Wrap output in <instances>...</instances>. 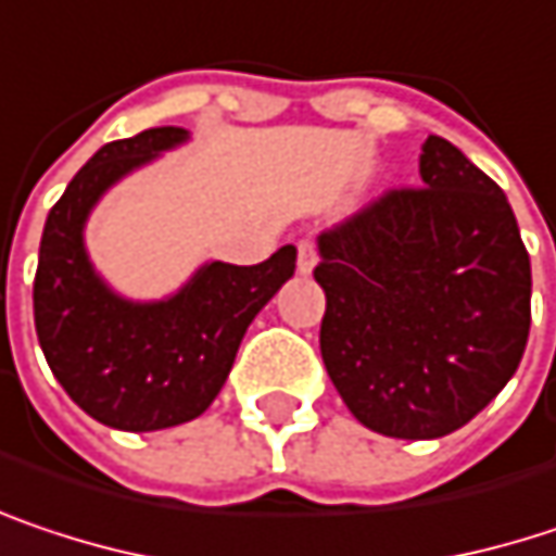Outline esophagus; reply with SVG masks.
Masks as SVG:
<instances>
[{
	"label": "esophagus",
	"mask_w": 556,
	"mask_h": 556,
	"mask_svg": "<svg viewBox=\"0 0 556 556\" xmlns=\"http://www.w3.org/2000/svg\"><path fill=\"white\" fill-rule=\"evenodd\" d=\"M318 264V251H315V241H299V274H312Z\"/></svg>",
	"instance_id": "34e87169"
}]
</instances>
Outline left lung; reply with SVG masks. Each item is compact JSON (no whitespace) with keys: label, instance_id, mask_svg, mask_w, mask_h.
<instances>
[{"label":"left lung","instance_id":"1","mask_svg":"<svg viewBox=\"0 0 556 556\" xmlns=\"http://www.w3.org/2000/svg\"><path fill=\"white\" fill-rule=\"evenodd\" d=\"M424 187L388 190L318 238L321 359L363 427L439 439L503 391L531 328V264L506 193L442 136Z\"/></svg>","mask_w":556,"mask_h":556}]
</instances>
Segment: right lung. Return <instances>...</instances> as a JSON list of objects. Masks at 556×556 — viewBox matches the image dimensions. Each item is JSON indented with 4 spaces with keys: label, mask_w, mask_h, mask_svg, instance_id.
<instances>
[{
    "label": "right lung",
    "mask_w": 556,
    "mask_h": 556,
    "mask_svg": "<svg viewBox=\"0 0 556 556\" xmlns=\"http://www.w3.org/2000/svg\"><path fill=\"white\" fill-rule=\"evenodd\" d=\"M180 142L187 129L155 127L98 149L50 210L40 238V350L88 417L127 432L200 417L223 391L248 325L295 274V248L286 244L254 267L210 261L162 302L124 299L98 277L81 235L88 213L108 187Z\"/></svg>",
    "instance_id": "add662e5"
}]
</instances>
